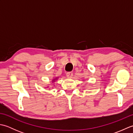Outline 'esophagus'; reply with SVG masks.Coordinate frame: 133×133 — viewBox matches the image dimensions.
<instances>
[{
    "label": "esophagus",
    "mask_w": 133,
    "mask_h": 133,
    "mask_svg": "<svg viewBox=\"0 0 133 133\" xmlns=\"http://www.w3.org/2000/svg\"><path fill=\"white\" fill-rule=\"evenodd\" d=\"M72 75H73V74H72V73L71 72H67V74H66L67 77L69 78H72Z\"/></svg>",
    "instance_id": "esophagus-1"
}]
</instances>
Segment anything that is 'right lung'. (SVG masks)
Returning a JSON list of instances; mask_svg holds the SVG:
<instances>
[{"instance_id":"obj_1","label":"right lung","mask_w":133,"mask_h":133,"mask_svg":"<svg viewBox=\"0 0 133 133\" xmlns=\"http://www.w3.org/2000/svg\"><path fill=\"white\" fill-rule=\"evenodd\" d=\"M56 79H57V78H56ZM55 80V79H54V80H53V81H54Z\"/></svg>"}]
</instances>
